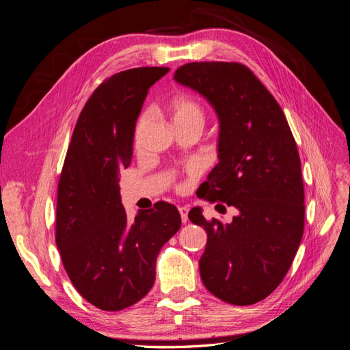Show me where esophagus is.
<instances>
[{"label":"esophagus","mask_w":350,"mask_h":350,"mask_svg":"<svg viewBox=\"0 0 350 350\" xmlns=\"http://www.w3.org/2000/svg\"><path fill=\"white\" fill-rule=\"evenodd\" d=\"M178 210H179V215H181L183 224H187V220H188V208L187 207H179Z\"/></svg>","instance_id":"esophagus-1"}]
</instances>
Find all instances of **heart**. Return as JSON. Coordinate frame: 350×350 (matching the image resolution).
<instances>
[{
	"label": "heart",
	"mask_w": 350,
	"mask_h": 350,
	"mask_svg": "<svg viewBox=\"0 0 350 350\" xmlns=\"http://www.w3.org/2000/svg\"><path fill=\"white\" fill-rule=\"evenodd\" d=\"M167 108L172 115L174 124L188 122V121H194L200 124L204 122L203 108H201L194 99L184 96V94H178V96L171 99Z\"/></svg>",
	"instance_id": "heart-1"
}]
</instances>
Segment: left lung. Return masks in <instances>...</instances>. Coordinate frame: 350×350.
<instances>
[{"instance_id":"8db88e82","label":"left lung","mask_w":350,"mask_h":350,"mask_svg":"<svg viewBox=\"0 0 350 350\" xmlns=\"http://www.w3.org/2000/svg\"><path fill=\"white\" fill-rule=\"evenodd\" d=\"M174 79L204 96L219 118V163L198 197L239 211L221 224L206 220L200 207L189 210L207 232L201 280L228 304H256L280 284L304 235L298 147L278 100L243 64L188 62Z\"/></svg>"}]
</instances>
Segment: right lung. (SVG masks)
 Listing matches in <instances>:
<instances>
[{"instance_id": "1", "label": "right lung", "mask_w": 350, "mask_h": 350, "mask_svg": "<svg viewBox=\"0 0 350 350\" xmlns=\"http://www.w3.org/2000/svg\"><path fill=\"white\" fill-rule=\"evenodd\" d=\"M167 71L131 68L100 83L80 112L61 171L57 247L74 288L103 311L129 308L149 293L157 254L181 228L166 201L129 219L120 194L143 102Z\"/></svg>"}]
</instances>
